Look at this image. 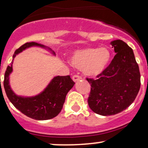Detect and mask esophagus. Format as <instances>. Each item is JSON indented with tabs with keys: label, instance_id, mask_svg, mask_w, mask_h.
I'll list each match as a JSON object with an SVG mask.
<instances>
[{
	"label": "esophagus",
	"instance_id": "34e87169",
	"mask_svg": "<svg viewBox=\"0 0 148 148\" xmlns=\"http://www.w3.org/2000/svg\"><path fill=\"white\" fill-rule=\"evenodd\" d=\"M72 79L74 82H77V81H80V80L82 79V77L79 75H76V74H75V75H74L72 76Z\"/></svg>",
	"mask_w": 148,
	"mask_h": 148
}]
</instances>
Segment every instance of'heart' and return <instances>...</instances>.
I'll return each mask as SVG.
<instances>
[{"label":"heart","instance_id":"obj_1","mask_svg":"<svg viewBox=\"0 0 148 148\" xmlns=\"http://www.w3.org/2000/svg\"><path fill=\"white\" fill-rule=\"evenodd\" d=\"M111 54L107 48H88L76 51L70 58L71 64L84 69L86 75L95 76L104 71L111 60Z\"/></svg>","mask_w":148,"mask_h":148}]
</instances>
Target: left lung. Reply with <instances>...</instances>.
<instances>
[{
  "instance_id": "1",
  "label": "left lung",
  "mask_w": 148,
  "mask_h": 148,
  "mask_svg": "<svg viewBox=\"0 0 148 148\" xmlns=\"http://www.w3.org/2000/svg\"><path fill=\"white\" fill-rule=\"evenodd\" d=\"M116 53L109 65L96 79L86 78L91 86L88 102L97 114L113 115L133 103L140 87V74L133 50L120 40L111 42Z\"/></svg>"
}]
</instances>
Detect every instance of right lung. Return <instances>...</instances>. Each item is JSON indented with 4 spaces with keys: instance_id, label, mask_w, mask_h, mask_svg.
I'll list each match as a JSON object with an SVG mask.
<instances>
[{
    "instance_id": "obj_1",
    "label": "right lung",
    "mask_w": 148,
    "mask_h": 148,
    "mask_svg": "<svg viewBox=\"0 0 148 148\" xmlns=\"http://www.w3.org/2000/svg\"><path fill=\"white\" fill-rule=\"evenodd\" d=\"M32 46H40L36 42H27L15 51L11 64L8 65L5 73V90L8 99L16 108L29 118L37 120H49L60 113L65 101L67 92L75 83L70 76H58L54 77L46 89L38 95L32 97L17 96L12 90L9 85V75L12 72L14 58L18 53Z\"/></svg>"
}]
</instances>
